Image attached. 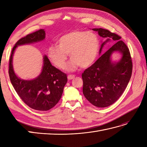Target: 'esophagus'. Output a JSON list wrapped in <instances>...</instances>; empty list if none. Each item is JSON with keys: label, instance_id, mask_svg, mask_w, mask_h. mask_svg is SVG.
Segmentation results:
<instances>
[{"label": "esophagus", "instance_id": "esophagus-1", "mask_svg": "<svg viewBox=\"0 0 147 147\" xmlns=\"http://www.w3.org/2000/svg\"><path fill=\"white\" fill-rule=\"evenodd\" d=\"M74 77H75V75H74V74H69L67 76V78L69 80H72L74 78Z\"/></svg>", "mask_w": 147, "mask_h": 147}]
</instances>
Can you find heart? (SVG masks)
I'll return each instance as SVG.
<instances>
[{"label":"heart","instance_id":"obj_1","mask_svg":"<svg viewBox=\"0 0 147 147\" xmlns=\"http://www.w3.org/2000/svg\"><path fill=\"white\" fill-rule=\"evenodd\" d=\"M58 45L49 47L47 55L52 64L59 69H64L69 54L71 61L67 66L73 71L78 67H88L92 65L98 54L100 42L95 33L84 30H74L61 36Z\"/></svg>","mask_w":147,"mask_h":147}]
</instances>
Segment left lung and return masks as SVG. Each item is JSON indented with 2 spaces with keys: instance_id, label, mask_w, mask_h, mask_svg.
<instances>
[{
  "instance_id": "left-lung-1",
  "label": "left lung",
  "mask_w": 147,
  "mask_h": 147,
  "mask_svg": "<svg viewBox=\"0 0 147 147\" xmlns=\"http://www.w3.org/2000/svg\"><path fill=\"white\" fill-rule=\"evenodd\" d=\"M98 35L107 41L113 40L115 42L107 51L102 54L94 64L84 71L83 93L85 98L93 105L106 107L116 102L128 84L132 74L133 63L129 50L125 43L121 40V36L108 30L94 28ZM101 45L100 54L103 46ZM117 51L122 54L120 61L112 63V53Z\"/></svg>"
}]
</instances>
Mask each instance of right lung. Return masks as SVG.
<instances>
[{"instance_id":"obj_1","label":"right lung","mask_w":147,"mask_h":147,"mask_svg":"<svg viewBox=\"0 0 147 147\" xmlns=\"http://www.w3.org/2000/svg\"><path fill=\"white\" fill-rule=\"evenodd\" d=\"M45 38V32L42 29L22 37L12 50L9 64V78L19 96L30 108L42 111H49L57 104L67 82V74L53 66L45 55L41 74L32 80H21L14 73L12 61L18 45L40 42Z\"/></svg>"}]
</instances>
